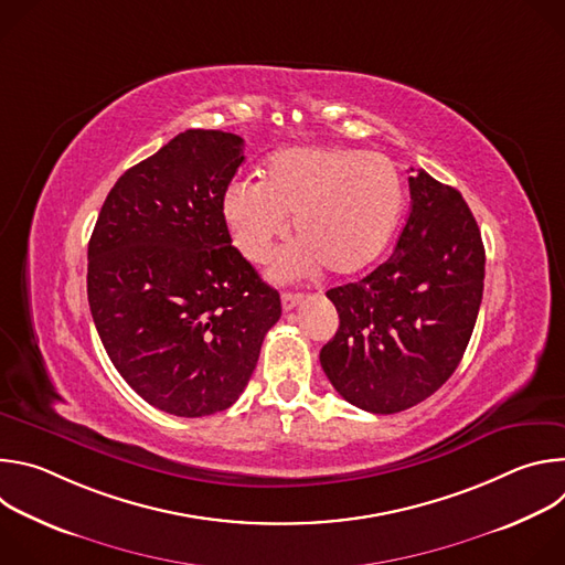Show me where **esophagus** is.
I'll return each mask as SVG.
<instances>
[{
	"label": "esophagus",
	"mask_w": 565,
	"mask_h": 565,
	"mask_svg": "<svg viewBox=\"0 0 565 565\" xmlns=\"http://www.w3.org/2000/svg\"><path fill=\"white\" fill-rule=\"evenodd\" d=\"M303 301V295L301 292H284L281 295V306L284 310H292L295 306H299Z\"/></svg>",
	"instance_id": "1"
}]
</instances>
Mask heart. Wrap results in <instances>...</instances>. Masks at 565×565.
I'll return each instance as SVG.
<instances>
[{"label":"heart","instance_id":"heart-1","mask_svg":"<svg viewBox=\"0 0 565 565\" xmlns=\"http://www.w3.org/2000/svg\"><path fill=\"white\" fill-rule=\"evenodd\" d=\"M405 207V183L386 156L338 145H297L273 153L262 183L234 179L221 216L234 248L253 264L273 257L292 232L299 244L273 266L277 281L324 268L335 279L364 273L388 246Z\"/></svg>","mask_w":565,"mask_h":565}]
</instances>
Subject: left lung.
Listing matches in <instances>:
<instances>
[{"label": "left lung", "instance_id": "left-lung-1", "mask_svg": "<svg viewBox=\"0 0 565 565\" xmlns=\"http://www.w3.org/2000/svg\"><path fill=\"white\" fill-rule=\"evenodd\" d=\"M412 210L393 255L327 292L340 315L319 362L335 391L371 414H397L436 393L469 344L486 248L458 190L409 177Z\"/></svg>", "mask_w": 565, "mask_h": 565}]
</instances>
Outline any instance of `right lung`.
<instances>
[{
    "instance_id": "obj_1",
    "label": "right lung",
    "mask_w": 565,
    "mask_h": 565,
    "mask_svg": "<svg viewBox=\"0 0 565 565\" xmlns=\"http://www.w3.org/2000/svg\"><path fill=\"white\" fill-rule=\"evenodd\" d=\"M241 163V136L179 134L116 181L89 241V308L109 360L179 418L232 407L281 317L221 216Z\"/></svg>"
}]
</instances>
